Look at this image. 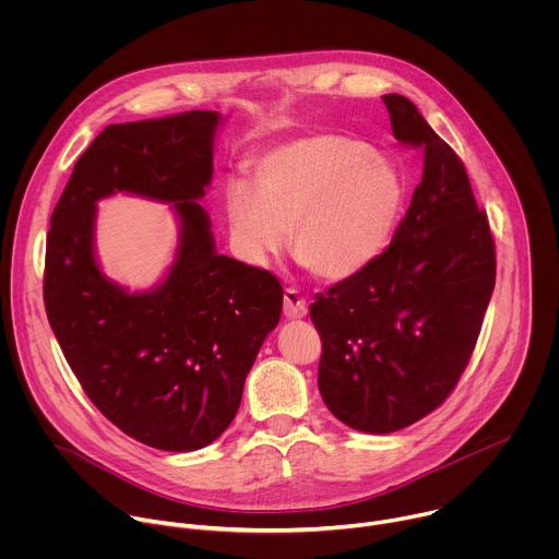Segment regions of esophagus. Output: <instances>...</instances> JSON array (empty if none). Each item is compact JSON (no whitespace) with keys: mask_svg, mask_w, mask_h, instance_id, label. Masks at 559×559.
<instances>
[{"mask_svg":"<svg viewBox=\"0 0 559 559\" xmlns=\"http://www.w3.org/2000/svg\"><path fill=\"white\" fill-rule=\"evenodd\" d=\"M285 316L287 318H302L307 316V300L302 298V294L296 287H287L285 289Z\"/></svg>","mask_w":559,"mask_h":559,"instance_id":"obj_1","label":"esophagus"}]
</instances>
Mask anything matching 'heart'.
I'll return each instance as SVG.
<instances>
[{"label": "heart", "mask_w": 559, "mask_h": 559, "mask_svg": "<svg viewBox=\"0 0 559 559\" xmlns=\"http://www.w3.org/2000/svg\"><path fill=\"white\" fill-rule=\"evenodd\" d=\"M254 181L225 188L231 243L263 267L287 246L325 281H345L386 248L405 205V179L389 158L343 134H313L278 145L254 164Z\"/></svg>", "instance_id": "obj_1"}]
</instances>
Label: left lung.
Instances as JSON below:
<instances>
[{"label":"left lung","mask_w":559,"mask_h":559,"mask_svg":"<svg viewBox=\"0 0 559 559\" xmlns=\"http://www.w3.org/2000/svg\"><path fill=\"white\" fill-rule=\"evenodd\" d=\"M382 102L393 136L423 150V181L389 248L309 307L323 401L367 433L405 429L447 401L496 285L493 234L460 156L407 97Z\"/></svg>","instance_id":"8db88e82"}]
</instances>
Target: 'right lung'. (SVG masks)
Segmentation results:
<instances>
[{
	"label": "right lung",
	"mask_w": 559,
	"mask_h": 559,
	"mask_svg": "<svg viewBox=\"0 0 559 559\" xmlns=\"http://www.w3.org/2000/svg\"><path fill=\"white\" fill-rule=\"evenodd\" d=\"M218 121L190 110L108 126L74 164L46 236L44 305L72 373L115 427L162 451L203 449L229 427L283 309L274 274L216 254L197 201ZM115 191L175 202L182 221L176 263L150 293L128 295L96 265V201Z\"/></svg>",
	"instance_id": "right-lung-1"
}]
</instances>
